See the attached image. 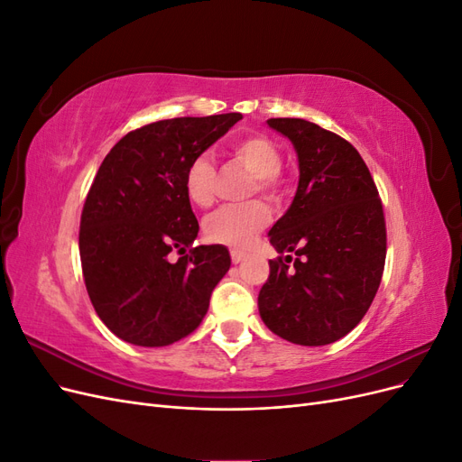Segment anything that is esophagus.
I'll return each mask as SVG.
<instances>
[{"label":"esophagus","instance_id":"esophagus-1","mask_svg":"<svg viewBox=\"0 0 462 462\" xmlns=\"http://www.w3.org/2000/svg\"><path fill=\"white\" fill-rule=\"evenodd\" d=\"M246 258V254L243 253V250H231V260H233V263H239V262H243Z\"/></svg>","mask_w":462,"mask_h":462}]
</instances>
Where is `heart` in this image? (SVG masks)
<instances>
[{"label": "heart", "instance_id": "b5f03b06", "mask_svg": "<svg viewBox=\"0 0 462 462\" xmlns=\"http://www.w3.org/2000/svg\"><path fill=\"white\" fill-rule=\"evenodd\" d=\"M233 158L254 175V185L270 199L279 197V170L282 153L279 148L262 134H250L231 144ZM216 170L206 156L194 158L185 173V192L192 204L206 208L214 202ZM270 221V208L260 200L226 206L209 216L204 223V233L212 243L243 248L254 241V236Z\"/></svg>", "mask_w": 462, "mask_h": 462}]
</instances>
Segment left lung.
I'll list each match as a JSON object with an SVG mask.
<instances>
[{"mask_svg":"<svg viewBox=\"0 0 462 462\" xmlns=\"http://www.w3.org/2000/svg\"><path fill=\"white\" fill-rule=\"evenodd\" d=\"M299 160V187L268 236L285 258L270 260L258 295L262 321L304 346L335 343L365 318L382 282L385 219L365 160L339 134L304 119H268ZM289 252L298 258L291 266Z\"/></svg>","mask_w":462,"mask_h":462,"instance_id":"obj_1","label":"left lung"}]
</instances>
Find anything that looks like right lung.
<instances>
[{
    "label": "right lung",
    "instance_id": "right-lung-1",
    "mask_svg": "<svg viewBox=\"0 0 462 462\" xmlns=\"http://www.w3.org/2000/svg\"><path fill=\"white\" fill-rule=\"evenodd\" d=\"M241 114L144 125L109 150L80 217L82 275L96 314L119 339L165 346L200 326L227 273L223 245L192 246L199 221L185 192L189 163ZM173 249L185 254L169 260Z\"/></svg>",
    "mask_w": 462,
    "mask_h": 462
}]
</instances>
